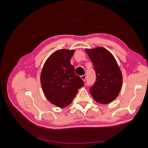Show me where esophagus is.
Returning <instances> with one entry per match:
<instances>
[{"mask_svg": "<svg viewBox=\"0 0 148 148\" xmlns=\"http://www.w3.org/2000/svg\"><path fill=\"white\" fill-rule=\"evenodd\" d=\"M81 78L83 80L84 82H85V81H86V76L85 75H82V76H81Z\"/></svg>", "mask_w": 148, "mask_h": 148, "instance_id": "esophagus-1", "label": "esophagus"}]
</instances>
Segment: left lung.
I'll use <instances>...</instances> for the list:
<instances>
[{
  "mask_svg": "<svg viewBox=\"0 0 148 148\" xmlns=\"http://www.w3.org/2000/svg\"><path fill=\"white\" fill-rule=\"evenodd\" d=\"M93 64L96 81L89 89L93 99L99 104H107L118 96L122 88V71L114 56L102 47L86 49Z\"/></svg>",
  "mask_w": 148,
  "mask_h": 148,
  "instance_id": "1",
  "label": "left lung"
}]
</instances>
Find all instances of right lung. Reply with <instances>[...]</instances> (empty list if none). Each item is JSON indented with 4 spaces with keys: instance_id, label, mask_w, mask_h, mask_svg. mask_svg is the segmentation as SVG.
Here are the masks:
<instances>
[{
    "instance_id": "right-lung-1",
    "label": "right lung",
    "mask_w": 148,
    "mask_h": 148,
    "mask_svg": "<svg viewBox=\"0 0 148 148\" xmlns=\"http://www.w3.org/2000/svg\"><path fill=\"white\" fill-rule=\"evenodd\" d=\"M74 50L60 49L48 57L41 73V84L47 100L59 107H65L72 102L84 82L75 73L70 60Z\"/></svg>"
}]
</instances>
